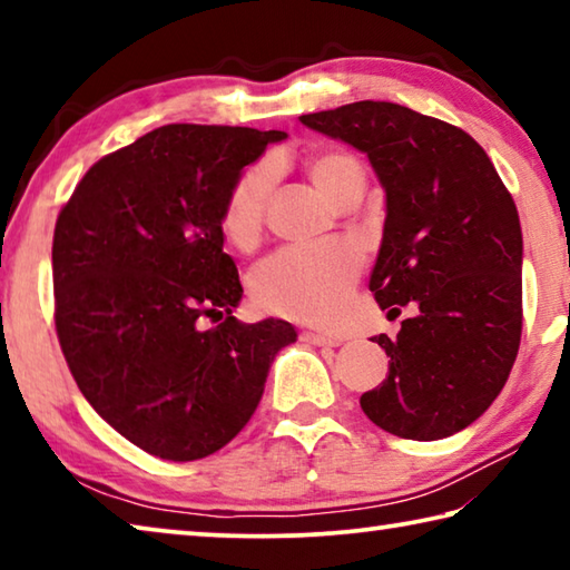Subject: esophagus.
<instances>
[{
	"label": "esophagus",
	"mask_w": 570,
	"mask_h": 570,
	"mask_svg": "<svg viewBox=\"0 0 570 570\" xmlns=\"http://www.w3.org/2000/svg\"><path fill=\"white\" fill-rule=\"evenodd\" d=\"M302 340L314 344V346H340L342 340L340 336H330V334H322V332H304Z\"/></svg>",
	"instance_id": "esophagus-1"
}]
</instances>
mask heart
Masks as SVG:
<instances>
[{"label":"heart","mask_w":570,"mask_h":570,"mask_svg":"<svg viewBox=\"0 0 570 570\" xmlns=\"http://www.w3.org/2000/svg\"><path fill=\"white\" fill-rule=\"evenodd\" d=\"M306 170L334 206L364 183L360 163L342 150L320 153L306 163ZM274 180V163L262 160L248 166L230 186L220 226L234 244H248L258 234ZM360 268L362 258L350 244L284 248L256 266L250 292L264 312L298 322H330L342 312Z\"/></svg>","instance_id":"heart-1"}]
</instances>
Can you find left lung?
<instances>
[{"mask_svg":"<svg viewBox=\"0 0 570 570\" xmlns=\"http://www.w3.org/2000/svg\"><path fill=\"white\" fill-rule=\"evenodd\" d=\"M306 128L366 153L387 198L370 292L400 314L374 336L390 356L362 410L407 440L465 430L505 387L523 330V230L498 170L465 130L404 105L362 100L302 115Z\"/></svg>","mask_w":570,"mask_h":570,"instance_id":"left-lung-1","label":"left lung"}]
</instances>
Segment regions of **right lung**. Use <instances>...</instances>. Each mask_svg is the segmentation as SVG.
Segmentation results:
<instances>
[{
    "label": "right lung",
    "mask_w": 570,
    "mask_h": 570,
    "mask_svg": "<svg viewBox=\"0 0 570 570\" xmlns=\"http://www.w3.org/2000/svg\"><path fill=\"white\" fill-rule=\"evenodd\" d=\"M282 130L163 125L85 173L57 216L55 326L92 410L150 455L228 445L262 402L284 320L244 324L224 254L230 186ZM214 318V327H204Z\"/></svg>",
    "instance_id": "add662e5"
}]
</instances>
